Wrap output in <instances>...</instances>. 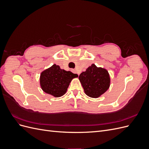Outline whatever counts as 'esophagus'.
<instances>
[{"label":"esophagus","mask_w":149,"mask_h":149,"mask_svg":"<svg viewBox=\"0 0 149 149\" xmlns=\"http://www.w3.org/2000/svg\"><path fill=\"white\" fill-rule=\"evenodd\" d=\"M73 72H74V73H77V71H76V70H73ZM77 74H78V76H79V73H77Z\"/></svg>","instance_id":"34e87169"}]
</instances>
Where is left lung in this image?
I'll return each instance as SVG.
<instances>
[{
  "mask_svg": "<svg viewBox=\"0 0 149 149\" xmlns=\"http://www.w3.org/2000/svg\"><path fill=\"white\" fill-rule=\"evenodd\" d=\"M79 80L85 94L90 97L97 98L107 91L111 84L110 75L106 69L89 66L79 76Z\"/></svg>",
  "mask_w": 149,
  "mask_h": 149,
  "instance_id": "1",
  "label": "left lung"
}]
</instances>
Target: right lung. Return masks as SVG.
Masks as SVG:
<instances>
[{
    "instance_id": "1",
    "label": "right lung",
    "mask_w": 149,
    "mask_h": 149,
    "mask_svg": "<svg viewBox=\"0 0 149 149\" xmlns=\"http://www.w3.org/2000/svg\"><path fill=\"white\" fill-rule=\"evenodd\" d=\"M78 76L77 74L61 69L59 65L54 64L40 74V85L45 93L59 97L66 93L72 79Z\"/></svg>"
}]
</instances>
